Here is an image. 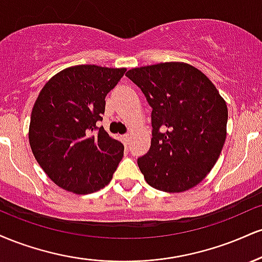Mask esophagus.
Masks as SVG:
<instances>
[{
	"mask_svg": "<svg viewBox=\"0 0 262 262\" xmlns=\"http://www.w3.org/2000/svg\"><path fill=\"white\" fill-rule=\"evenodd\" d=\"M130 138H132L130 134H124L122 137V139H123V141H124V144H128L129 140H130Z\"/></svg>",
	"mask_w": 262,
	"mask_h": 262,
	"instance_id": "1",
	"label": "esophagus"
}]
</instances>
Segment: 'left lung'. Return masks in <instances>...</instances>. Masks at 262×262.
I'll use <instances>...</instances> for the list:
<instances>
[{"label": "left lung", "instance_id": "8db88e82", "mask_svg": "<svg viewBox=\"0 0 262 262\" xmlns=\"http://www.w3.org/2000/svg\"><path fill=\"white\" fill-rule=\"evenodd\" d=\"M125 75L152 108L151 145L138 159L145 181L169 193L197 186L213 169L225 143L224 98L202 71L186 62L141 66Z\"/></svg>", "mask_w": 262, "mask_h": 262}]
</instances>
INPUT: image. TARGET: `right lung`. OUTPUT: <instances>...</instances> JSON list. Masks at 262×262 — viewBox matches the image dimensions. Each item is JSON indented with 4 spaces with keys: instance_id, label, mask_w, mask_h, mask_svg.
<instances>
[{
    "instance_id": "right-lung-1",
    "label": "right lung",
    "mask_w": 262,
    "mask_h": 262,
    "mask_svg": "<svg viewBox=\"0 0 262 262\" xmlns=\"http://www.w3.org/2000/svg\"><path fill=\"white\" fill-rule=\"evenodd\" d=\"M127 69L66 68L45 83L32 110L29 144L35 160L59 187L76 194L100 191L112 180L124 145L96 123L107 93Z\"/></svg>"
}]
</instances>
